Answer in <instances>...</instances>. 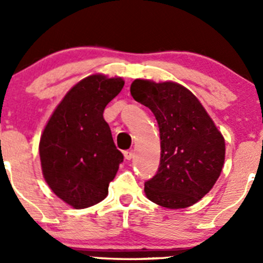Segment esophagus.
Wrapping results in <instances>:
<instances>
[{"mask_svg": "<svg viewBox=\"0 0 263 263\" xmlns=\"http://www.w3.org/2000/svg\"><path fill=\"white\" fill-rule=\"evenodd\" d=\"M124 157H125L126 160H130L134 157V152L133 151H125L124 152Z\"/></svg>", "mask_w": 263, "mask_h": 263, "instance_id": "esophagus-1", "label": "esophagus"}]
</instances>
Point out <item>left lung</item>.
<instances>
[{"instance_id": "left-lung-1", "label": "left lung", "mask_w": 263, "mask_h": 263, "mask_svg": "<svg viewBox=\"0 0 263 263\" xmlns=\"http://www.w3.org/2000/svg\"><path fill=\"white\" fill-rule=\"evenodd\" d=\"M130 92L153 111L159 126L160 163L144 184L146 198L171 210L194 204L219 178L224 138L187 87L137 79Z\"/></svg>"}]
</instances>
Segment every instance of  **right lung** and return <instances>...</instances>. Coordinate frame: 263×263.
Segmentation results:
<instances>
[{"label": "right lung", "mask_w": 263, "mask_h": 263, "mask_svg": "<svg viewBox=\"0 0 263 263\" xmlns=\"http://www.w3.org/2000/svg\"><path fill=\"white\" fill-rule=\"evenodd\" d=\"M124 80L95 74L79 81L56 106L41 135L42 174L51 191L76 210L108 196L124 157L104 120L105 106Z\"/></svg>", "instance_id": "right-lung-1"}]
</instances>
